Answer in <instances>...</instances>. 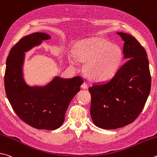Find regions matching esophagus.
Instances as JSON below:
<instances>
[{
	"mask_svg": "<svg viewBox=\"0 0 157 157\" xmlns=\"http://www.w3.org/2000/svg\"><path fill=\"white\" fill-rule=\"evenodd\" d=\"M81 86H82V88H84V89H85V88H88V84H87L86 82H84V83L82 84Z\"/></svg>",
	"mask_w": 157,
	"mask_h": 157,
	"instance_id": "34e87169",
	"label": "esophagus"
}]
</instances>
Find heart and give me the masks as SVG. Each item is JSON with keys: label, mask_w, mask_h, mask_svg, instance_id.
<instances>
[{"label": "heart", "mask_w": 157, "mask_h": 157, "mask_svg": "<svg viewBox=\"0 0 157 157\" xmlns=\"http://www.w3.org/2000/svg\"><path fill=\"white\" fill-rule=\"evenodd\" d=\"M79 60L86 62L85 71L90 79L105 81L115 75L122 61L120 47L106 40L96 38L84 41L75 51ZM71 64L77 66L75 58L69 59Z\"/></svg>", "instance_id": "heart-1"}]
</instances>
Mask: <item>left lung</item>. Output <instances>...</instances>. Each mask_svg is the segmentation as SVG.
Masks as SVG:
<instances>
[{
    "label": "left lung",
    "instance_id": "obj_1",
    "mask_svg": "<svg viewBox=\"0 0 157 157\" xmlns=\"http://www.w3.org/2000/svg\"><path fill=\"white\" fill-rule=\"evenodd\" d=\"M117 34L124 41L123 53L128 59L110 80L88 88L93 123L108 130L132 123L144 108L151 89L146 50L135 37L122 32Z\"/></svg>",
    "mask_w": 157,
    "mask_h": 157
}]
</instances>
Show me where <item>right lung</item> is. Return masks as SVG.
Segmentation results:
<instances>
[{"label":"right lung","instance_id":"right-lung-1","mask_svg":"<svg viewBox=\"0 0 157 157\" xmlns=\"http://www.w3.org/2000/svg\"><path fill=\"white\" fill-rule=\"evenodd\" d=\"M51 37L44 33H33L21 38L10 51L5 73L6 95L14 112L31 127L56 130L64 123L70 102L83 83L80 76L72 79L58 77L44 87H30L22 78L24 52Z\"/></svg>","mask_w":157,"mask_h":157}]
</instances>
